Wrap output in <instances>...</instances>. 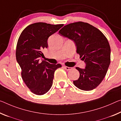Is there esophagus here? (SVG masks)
Listing matches in <instances>:
<instances>
[{
    "instance_id": "1",
    "label": "esophagus",
    "mask_w": 121,
    "mask_h": 121,
    "mask_svg": "<svg viewBox=\"0 0 121 121\" xmlns=\"http://www.w3.org/2000/svg\"><path fill=\"white\" fill-rule=\"evenodd\" d=\"M64 68L66 70H69L72 69V67H67V66H64Z\"/></svg>"
}]
</instances>
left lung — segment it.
I'll list each match as a JSON object with an SVG mask.
<instances>
[{
  "instance_id": "1",
  "label": "left lung",
  "mask_w": 121,
  "mask_h": 121,
  "mask_svg": "<svg viewBox=\"0 0 121 121\" xmlns=\"http://www.w3.org/2000/svg\"><path fill=\"white\" fill-rule=\"evenodd\" d=\"M59 33L74 42L76 52L86 64L84 69L76 67L80 77L73 81L74 85L85 91L95 89L102 81L110 63V47L106 37L97 28L82 22L67 25Z\"/></svg>"
}]
</instances>
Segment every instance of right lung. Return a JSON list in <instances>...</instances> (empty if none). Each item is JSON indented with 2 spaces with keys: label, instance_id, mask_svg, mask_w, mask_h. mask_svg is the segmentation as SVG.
Instances as JSON below:
<instances>
[{
  "label": "right lung",
  "instance_id": "add662e5",
  "mask_svg": "<svg viewBox=\"0 0 121 121\" xmlns=\"http://www.w3.org/2000/svg\"><path fill=\"white\" fill-rule=\"evenodd\" d=\"M64 26L36 22L25 28L19 36L16 48V59L22 69L23 81L32 93L45 94L51 89L54 74L60 64L41 62L42 51L47 48V40Z\"/></svg>",
  "mask_w": 121,
  "mask_h": 121
}]
</instances>
